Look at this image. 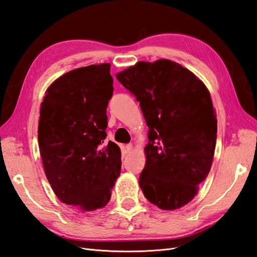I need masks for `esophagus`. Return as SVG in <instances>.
Listing matches in <instances>:
<instances>
[{
	"mask_svg": "<svg viewBox=\"0 0 257 257\" xmlns=\"http://www.w3.org/2000/svg\"><path fill=\"white\" fill-rule=\"evenodd\" d=\"M124 148H125V152H130L132 150V148H133V145L127 144V145H125V147H124Z\"/></svg>",
	"mask_w": 257,
	"mask_h": 257,
	"instance_id": "34e87169",
	"label": "esophagus"
}]
</instances>
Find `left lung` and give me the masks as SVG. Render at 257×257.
<instances>
[{
  "label": "left lung",
  "mask_w": 257,
  "mask_h": 257,
  "mask_svg": "<svg viewBox=\"0 0 257 257\" xmlns=\"http://www.w3.org/2000/svg\"><path fill=\"white\" fill-rule=\"evenodd\" d=\"M116 79L136 97L149 127L139 176L145 197L163 210L186 205L207 178L215 149L216 118L208 89L169 60L138 62Z\"/></svg>",
  "instance_id": "left-lung-1"
}]
</instances>
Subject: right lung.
I'll return each mask as SVG.
<instances>
[{"label": "right lung", "mask_w": 257, "mask_h": 257, "mask_svg": "<svg viewBox=\"0 0 257 257\" xmlns=\"http://www.w3.org/2000/svg\"><path fill=\"white\" fill-rule=\"evenodd\" d=\"M112 84L109 63L77 68L50 85L41 106L46 177L62 203L83 211L105 207L120 176V148L104 143Z\"/></svg>", "instance_id": "1"}]
</instances>
